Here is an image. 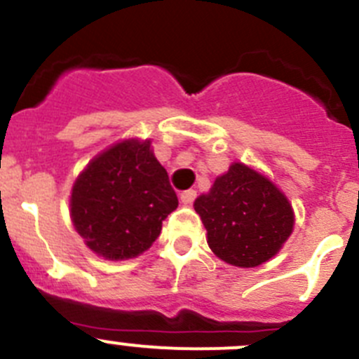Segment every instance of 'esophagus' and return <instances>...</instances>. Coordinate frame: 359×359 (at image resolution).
I'll use <instances>...</instances> for the list:
<instances>
[{"label": "esophagus", "mask_w": 359, "mask_h": 359, "mask_svg": "<svg viewBox=\"0 0 359 359\" xmlns=\"http://www.w3.org/2000/svg\"><path fill=\"white\" fill-rule=\"evenodd\" d=\"M194 198H196V191L194 189H186L180 193V201H182L184 205H191L194 201Z\"/></svg>", "instance_id": "obj_1"}]
</instances>
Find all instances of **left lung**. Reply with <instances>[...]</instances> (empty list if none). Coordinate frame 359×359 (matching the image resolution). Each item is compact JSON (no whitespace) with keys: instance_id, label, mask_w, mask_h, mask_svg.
Here are the masks:
<instances>
[{"instance_id":"1","label":"left lung","mask_w":359,"mask_h":359,"mask_svg":"<svg viewBox=\"0 0 359 359\" xmlns=\"http://www.w3.org/2000/svg\"><path fill=\"white\" fill-rule=\"evenodd\" d=\"M212 252L226 263L254 268L276 256L293 233L294 214L283 191L243 163H233L194 201Z\"/></svg>"}]
</instances>
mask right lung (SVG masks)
Wrapping results in <instances>:
<instances>
[{
    "label": "right lung",
    "instance_id": "add662e5",
    "mask_svg": "<svg viewBox=\"0 0 359 359\" xmlns=\"http://www.w3.org/2000/svg\"><path fill=\"white\" fill-rule=\"evenodd\" d=\"M179 205L151 140H123L96 156L75 180L69 214L86 245L105 259L137 257Z\"/></svg>",
    "mask_w": 359,
    "mask_h": 359
}]
</instances>
